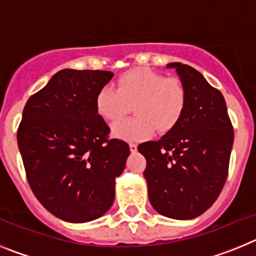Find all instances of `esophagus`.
<instances>
[{
    "mask_svg": "<svg viewBox=\"0 0 256 256\" xmlns=\"http://www.w3.org/2000/svg\"><path fill=\"white\" fill-rule=\"evenodd\" d=\"M130 151H132V152H136V151H137V144H133V142H130Z\"/></svg>",
    "mask_w": 256,
    "mask_h": 256,
    "instance_id": "1",
    "label": "esophagus"
}]
</instances>
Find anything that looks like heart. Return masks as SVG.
I'll use <instances>...</instances> for the list:
<instances>
[{
	"instance_id": "1",
	"label": "heart",
	"mask_w": 256,
	"mask_h": 256,
	"mask_svg": "<svg viewBox=\"0 0 256 256\" xmlns=\"http://www.w3.org/2000/svg\"><path fill=\"white\" fill-rule=\"evenodd\" d=\"M187 104L182 80L166 78L148 68H136L122 74L116 88L105 86L97 92L94 105L104 120L115 124L130 111L137 117L114 126L115 136L128 141H141L158 130L168 133L180 123Z\"/></svg>"
}]
</instances>
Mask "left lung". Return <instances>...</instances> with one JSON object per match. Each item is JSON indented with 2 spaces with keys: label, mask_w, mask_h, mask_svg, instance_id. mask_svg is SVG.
Wrapping results in <instances>:
<instances>
[{
  "label": "left lung",
  "mask_w": 256,
  "mask_h": 256,
  "mask_svg": "<svg viewBox=\"0 0 256 256\" xmlns=\"http://www.w3.org/2000/svg\"><path fill=\"white\" fill-rule=\"evenodd\" d=\"M186 87L180 123L159 141L138 144L151 205L162 216L192 219L206 212L224 186L234 144L224 97L200 72L170 62Z\"/></svg>",
  "instance_id": "8db88e82"
}]
</instances>
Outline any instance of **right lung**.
I'll use <instances>...</instances> for the list:
<instances>
[{
    "label": "right lung",
    "mask_w": 256,
    "mask_h": 256,
    "mask_svg": "<svg viewBox=\"0 0 256 256\" xmlns=\"http://www.w3.org/2000/svg\"><path fill=\"white\" fill-rule=\"evenodd\" d=\"M112 76L60 70L22 110L18 144L26 180L40 204L65 222H91L110 209L130 152L126 142L110 138L94 105Z\"/></svg>",
    "instance_id": "right-lung-1"
}]
</instances>
